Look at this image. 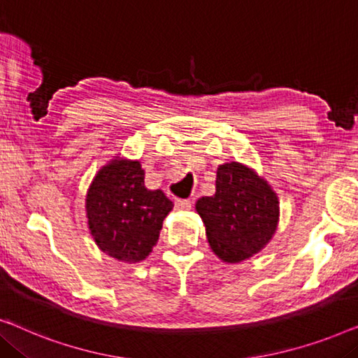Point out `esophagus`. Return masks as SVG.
Wrapping results in <instances>:
<instances>
[{
    "instance_id": "esophagus-1",
    "label": "esophagus",
    "mask_w": 358,
    "mask_h": 358,
    "mask_svg": "<svg viewBox=\"0 0 358 358\" xmlns=\"http://www.w3.org/2000/svg\"><path fill=\"white\" fill-rule=\"evenodd\" d=\"M192 201L189 199H178L176 200V208L178 210H190Z\"/></svg>"
}]
</instances>
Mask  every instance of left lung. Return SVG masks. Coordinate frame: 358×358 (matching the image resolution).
I'll return each instance as SVG.
<instances>
[{
	"instance_id": "obj_1",
	"label": "left lung",
	"mask_w": 358,
	"mask_h": 358,
	"mask_svg": "<svg viewBox=\"0 0 358 358\" xmlns=\"http://www.w3.org/2000/svg\"><path fill=\"white\" fill-rule=\"evenodd\" d=\"M206 237L221 260L239 263L258 253L278 226L279 201L265 179L241 163L217 168L216 194L195 205Z\"/></svg>"
}]
</instances>
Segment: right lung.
Masks as SVG:
<instances>
[{"label":"right lung","instance_id":"add662e5","mask_svg":"<svg viewBox=\"0 0 358 358\" xmlns=\"http://www.w3.org/2000/svg\"><path fill=\"white\" fill-rule=\"evenodd\" d=\"M138 162L113 159L98 171L87 194L90 232L103 252L136 263L157 245L163 220L173 210L163 190L145 187Z\"/></svg>","mask_w":358,"mask_h":358}]
</instances>
